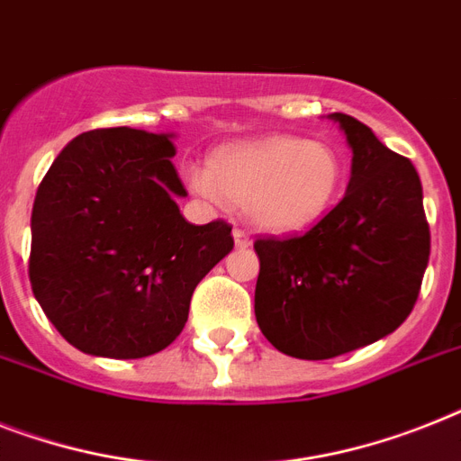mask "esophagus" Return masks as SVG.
Segmentation results:
<instances>
[{
    "label": "esophagus",
    "instance_id": "esophagus-1",
    "mask_svg": "<svg viewBox=\"0 0 461 461\" xmlns=\"http://www.w3.org/2000/svg\"><path fill=\"white\" fill-rule=\"evenodd\" d=\"M234 243H237V249L246 250V249H250V243L253 241H250V237L243 230H234Z\"/></svg>",
    "mask_w": 461,
    "mask_h": 461
}]
</instances>
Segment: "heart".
Here are the masks:
<instances>
[{
	"mask_svg": "<svg viewBox=\"0 0 461 461\" xmlns=\"http://www.w3.org/2000/svg\"><path fill=\"white\" fill-rule=\"evenodd\" d=\"M189 186L212 201L243 205L256 230L289 237L315 227L336 203L346 163L334 144L295 134L234 141L212 153Z\"/></svg>",
	"mask_w": 461,
	"mask_h": 461,
	"instance_id": "heart-1",
	"label": "heart"
}]
</instances>
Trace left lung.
<instances>
[{
	"mask_svg": "<svg viewBox=\"0 0 461 461\" xmlns=\"http://www.w3.org/2000/svg\"><path fill=\"white\" fill-rule=\"evenodd\" d=\"M346 196L303 237L258 239L256 320L298 360H329L393 334L417 303L431 234L414 166L353 115Z\"/></svg>",
	"mask_w": 461,
	"mask_h": 461,
	"instance_id": "1",
	"label": "left lung"
}]
</instances>
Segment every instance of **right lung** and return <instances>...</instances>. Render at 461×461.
<instances>
[{"label":"right lung","instance_id":"add662e5","mask_svg":"<svg viewBox=\"0 0 461 461\" xmlns=\"http://www.w3.org/2000/svg\"><path fill=\"white\" fill-rule=\"evenodd\" d=\"M172 140L92 130L66 144L37 189L32 294L82 353L137 360L170 346L196 284L234 249L230 224L182 218Z\"/></svg>","mask_w":461,"mask_h":461}]
</instances>
